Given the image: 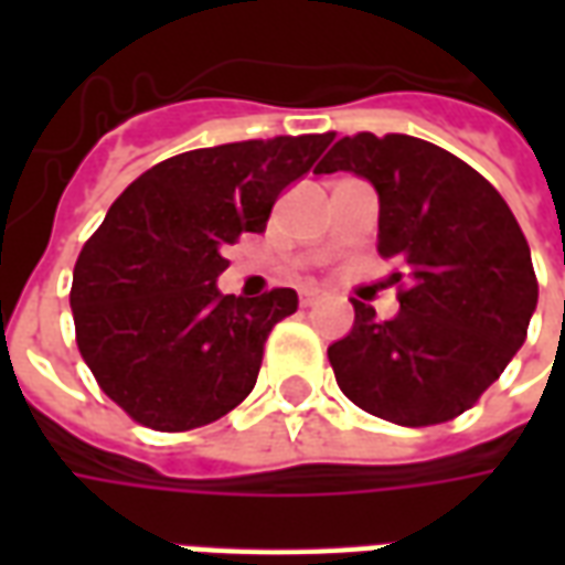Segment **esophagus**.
Returning a JSON list of instances; mask_svg holds the SVG:
<instances>
[{
    "mask_svg": "<svg viewBox=\"0 0 565 565\" xmlns=\"http://www.w3.org/2000/svg\"><path fill=\"white\" fill-rule=\"evenodd\" d=\"M320 299H323V294H320V290H302V294H299V306L311 308V306H318Z\"/></svg>",
    "mask_w": 565,
    "mask_h": 565,
    "instance_id": "esophagus-1",
    "label": "esophagus"
}]
</instances>
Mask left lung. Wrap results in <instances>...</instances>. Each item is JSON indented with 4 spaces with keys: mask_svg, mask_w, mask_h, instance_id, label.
I'll return each instance as SVG.
<instances>
[{
    "mask_svg": "<svg viewBox=\"0 0 565 565\" xmlns=\"http://www.w3.org/2000/svg\"><path fill=\"white\" fill-rule=\"evenodd\" d=\"M339 169L379 190V254L403 271L393 320L354 299V330L327 351L335 381L391 424L454 420L526 339L539 302L530 245L497 186L433 141L344 136L318 174Z\"/></svg>",
    "mask_w": 565,
    "mask_h": 565,
    "instance_id": "1",
    "label": "left lung"
}]
</instances>
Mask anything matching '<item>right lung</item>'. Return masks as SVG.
<instances>
[{
    "mask_svg": "<svg viewBox=\"0 0 565 565\" xmlns=\"http://www.w3.org/2000/svg\"><path fill=\"white\" fill-rule=\"evenodd\" d=\"M332 132L199 148L157 162L117 196L72 275L75 342L93 379L136 424L184 433L254 391L271 327L299 299L217 290L242 233H263L284 186Z\"/></svg>",
    "mask_w": 565,
    "mask_h": 565,
    "instance_id": "right-lung-1",
    "label": "right lung"
}]
</instances>
